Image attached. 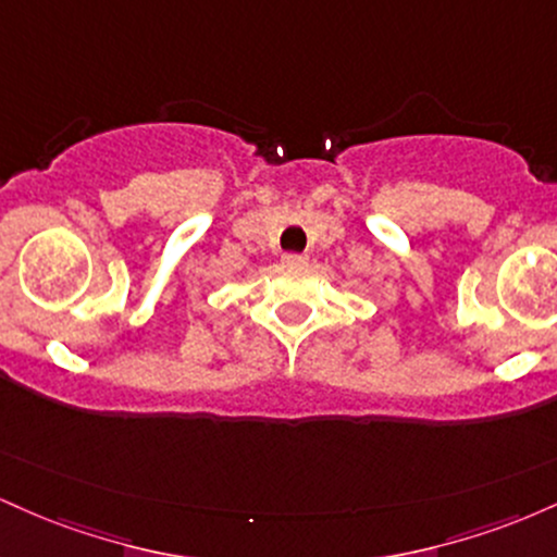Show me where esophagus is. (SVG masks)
I'll return each instance as SVG.
<instances>
[{
    "label": "esophagus",
    "instance_id": "esophagus-1",
    "mask_svg": "<svg viewBox=\"0 0 557 557\" xmlns=\"http://www.w3.org/2000/svg\"><path fill=\"white\" fill-rule=\"evenodd\" d=\"M306 264H309V259L300 257V253H285V257H283L285 270H304Z\"/></svg>",
    "mask_w": 557,
    "mask_h": 557
}]
</instances>
